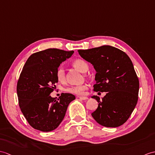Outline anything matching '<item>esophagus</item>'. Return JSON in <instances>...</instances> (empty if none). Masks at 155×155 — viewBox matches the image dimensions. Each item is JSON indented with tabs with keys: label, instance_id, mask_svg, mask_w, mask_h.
Masks as SVG:
<instances>
[{
	"label": "esophagus",
	"instance_id": "34e87169",
	"mask_svg": "<svg viewBox=\"0 0 155 155\" xmlns=\"http://www.w3.org/2000/svg\"><path fill=\"white\" fill-rule=\"evenodd\" d=\"M78 98H80L81 100H87L88 99V97L86 96H78Z\"/></svg>",
	"mask_w": 155,
	"mask_h": 155
}]
</instances>
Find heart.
I'll list each match as a JSON object with an SVG mask.
<instances>
[{
  "instance_id": "obj_1",
  "label": "heart",
  "mask_w": 155,
  "mask_h": 155,
  "mask_svg": "<svg viewBox=\"0 0 155 155\" xmlns=\"http://www.w3.org/2000/svg\"><path fill=\"white\" fill-rule=\"evenodd\" d=\"M73 66L82 73H85L87 71L88 69V64L86 63V61L81 59H77L74 60L73 62ZM57 78L60 82H65V72L62 67L59 68L57 71L56 73ZM86 89V85H78V86H72L67 87L65 88V91L67 92L71 93V94H82L84 93V91Z\"/></svg>"
}]
</instances>
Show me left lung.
I'll return each mask as SVG.
<instances>
[{
	"label": "left lung",
	"instance_id": "left-lung-1",
	"mask_svg": "<svg viewBox=\"0 0 155 155\" xmlns=\"http://www.w3.org/2000/svg\"><path fill=\"white\" fill-rule=\"evenodd\" d=\"M82 58L91 63L96 72L94 91L105 92L92 116L104 127H117L131 116L137 103L139 82L134 64L126 53L114 47L103 45L78 50Z\"/></svg>",
	"mask_w": 155,
	"mask_h": 155
}]
</instances>
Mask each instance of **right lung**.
Segmentation results:
<instances>
[{
  "instance_id": "right-lung-1",
  "label": "right lung",
  "mask_w": 155,
  "mask_h": 155,
  "mask_svg": "<svg viewBox=\"0 0 155 155\" xmlns=\"http://www.w3.org/2000/svg\"><path fill=\"white\" fill-rule=\"evenodd\" d=\"M73 53L48 49L32 54L25 63L18 81L17 94L21 112L33 128L44 132L55 129L75 99L69 93H62L57 100L50 96L58 82L57 69Z\"/></svg>"
}]
</instances>
